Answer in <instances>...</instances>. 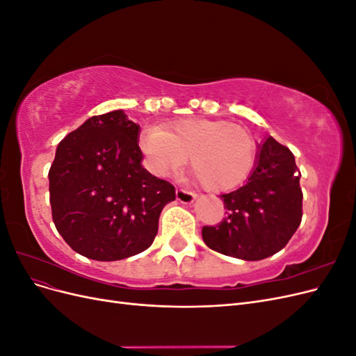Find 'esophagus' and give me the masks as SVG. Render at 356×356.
<instances>
[{
    "label": "esophagus",
    "instance_id": "34e87169",
    "mask_svg": "<svg viewBox=\"0 0 356 356\" xmlns=\"http://www.w3.org/2000/svg\"><path fill=\"white\" fill-rule=\"evenodd\" d=\"M175 195H177V200L181 202V203H184V204L193 203V202L196 200V197H197L196 193H191L188 190H182V188H178Z\"/></svg>",
    "mask_w": 356,
    "mask_h": 356
}]
</instances>
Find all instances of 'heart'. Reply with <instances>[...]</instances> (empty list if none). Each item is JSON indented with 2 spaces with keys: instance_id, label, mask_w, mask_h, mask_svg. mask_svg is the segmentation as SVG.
Listing matches in <instances>:
<instances>
[{
  "instance_id": "b5f03b06",
  "label": "heart",
  "mask_w": 356,
  "mask_h": 356,
  "mask_svg": "<svg viewBox=\"0 0 356 356\" xmlns=\"http://www.w3.org/2000/svg\"><path fill=\"white\" fill-rule=\"evenodd\" d=\"M141 148L159 175L181 169L190 156L195 178L212 193L239 187L251 175L257 159L255 143L245 129L209 118H186L147 129Z\"/></svg>"
}]
</instances>
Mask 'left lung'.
Instances as JSON below:
<instances>
[{
    "label": "left lung",
    "instance_id": "left-lung-1",
    "mask_svg": "<svg viewBox=\"0 0 356 356\" xmlns=\"http://www.w3.org/2000/svg\"><path fill=\"white\" fill-rule=\"evenodd\" d=\"M220 197L227 217L217 227L204 225L202 238L211 250L246 261L281 251L303 217V193L294 156L272 136L258 145L246 184Z\"/></svg>",
    "mask_w": 356,
    "mask_h": 356
}]
</instances>
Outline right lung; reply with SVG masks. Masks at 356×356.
I'll use <instances>...</instances> for the list:
<instances>
[{
	"label": "right lung",
	"instance_id": "obj_1",
	"mask_svg": "<svg viewBox=\"0 0 356 356\" xmlns=\"http://www.w3.org/2000/svg\"><path fill=\"white\" fill-rule=\"evenodd\" d=\"M139 126L123 110L68 134L49 170L51 217L75 252L117 261L145 251L175 187L143 168Z\"/></svg>",
	"mask_w": 356,
	"mask_h": 356
}]
</instances>
